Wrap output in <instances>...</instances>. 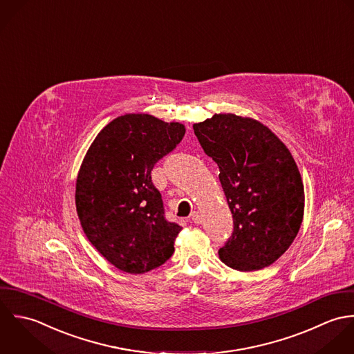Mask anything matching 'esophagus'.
<instances>
[{
	"mask_svg": "<svg viewBox=\"0 0 354 354\" xmlns=\"http://www.w3.org/2000/svg\"><path fill=\"white\" fill-rule=\"evenodd\" d=\"M190 217H192V220H193L196 224H201V221H203V217H201V214H200V212H197V211L192 212Z\"/></svg>",
	"mask_w": 354,
	"mask_h": 354,
	"instance_id": "obj_1",
	"label": "esophagus"
}]
</instances>
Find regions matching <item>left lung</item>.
Masks as SVG:
<instances>
[{
	"instance_id": "1",
	"label": "left lung",
	"mask_w": 354,
	"mask_h": 354,
	"mask_svg": "<svg viewBox=\"0 0 354 354\" xmlns=\"http://www.w3.org/2000/svg\"><path fill=\"white\" fill-rule=\"evenodd\" d=\"M193 129L218 167L234 218L218 259L242 272L274 264L304 218V183L290 150L259 120L234 113L213 115Z\"/></svg>"
}]
</instances>
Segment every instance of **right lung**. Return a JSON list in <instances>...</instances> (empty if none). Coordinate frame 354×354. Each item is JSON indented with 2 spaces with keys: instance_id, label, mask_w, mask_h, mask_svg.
I'll return each instance as SVG.
<instances>
[{
  "instance_id": "add662e5",
  "label": "right lung",
  "mask_w": 354,
  "mask_h": 354,
  "mask_svg": "<svg viewBox=\"0 0 354 354\" xmlns=\"http://www.w3.org/2000/svg\"><path fill=\"white\" fill-rule=\"evenodd\" d=\"M186 129L147 113L108 123L90 145L76 178L75 204L91 245L118 270L145 274L174 253L180 225L164 217L150 172Z\"/></svg>"
}]
</instances>
